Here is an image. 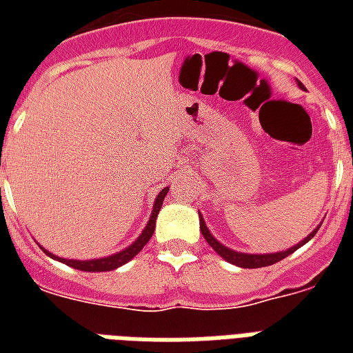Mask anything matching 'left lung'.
I'll return each instance as SVG.
<instances>
[{
	"label": "left lung",
	"mask_w": 353,
	"mask_h": 353,
	"mask_svg": "<svg viewBox=\"0 0 353 353\" xmlns=\"http://www.w3.org/2000/svg\"><path fill=\"white\" fill-rule=\"evenodd\" d=\"M299 88H301V90H304L302 82H299ZM199 227H201V234H203V238L207 240V243H209V245L212 247V249H214V251L218 252L221 258H223V260H227L229 263H234V265H238V268L256 269V268H265V265H273V263L280 262L282 258L290 256L291 252H295L299 247H302L304 243H307V241L312 240L313 236L317 234L319 227L321 225H319L313 232H310V234H307L304 240L299 241L296 245L291 247V249H285V251H280V252H269V254H247V252L232 251V249L225 247L223 243H220V241L216 240L214 236L210 234V231L207 229V225H205V220H203V216H201V212H199Z\"/></svg>",
	"instance_id": "1"
}]
</instances>
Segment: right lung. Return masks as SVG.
Wrapping results in <instances>:
<instances>
[{
	"label": "right lung",
	"mask_w": 353,
	"mask_h": 353,
	"mask_svg": "<svg viewBox=\"0 0 353 353\" xmlns=\"http://www.w3.org/2000/svg\"><path fill=\"white\" fill-rule=\"evenodd\" d=\"M166 192H168V187L163 188V190L157 194V198H155V201H154V209H152V216H150L148 223H146V227H144V231L141 232V236H139L137 240L133 241L130 247H126L124 251L115 252V254H112V256L95 258V260H68V258L54 256L52 252H49L47 249H43V247L40 245L41 251L46 252L47 256H51V258H54V260H58V262L68 263L69 268L80 269V271H90V273L113 271V269L121 268V265H124L126 262H130V260H132V258L135 256V254H137V252L141 251V249H143V247L150 241V238H152V234H154V231H155V220H157V214H159L161 205H163V201H165Z\"/></svg>",
	"instance_id": "1"
}]
</instances>
